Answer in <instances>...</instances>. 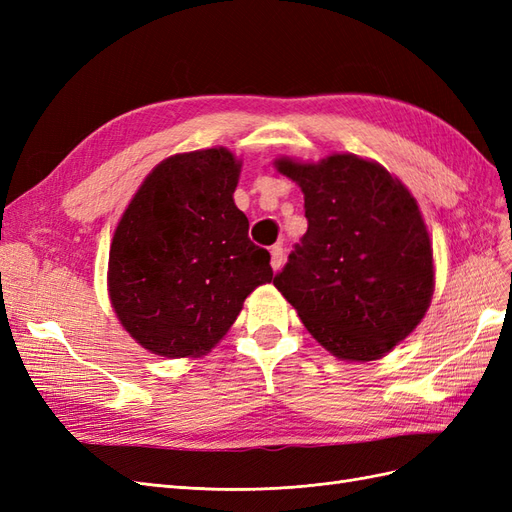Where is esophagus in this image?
<instances>
[{
  "instance_id": "esophagus-1",
  "label": "esophagus",
  "mask_w": 512,
  "mask_h": 512,
  "mask_svg": "<svg viewBox=\"0 0 512 512\" xmlns=\"http://www.w3.org/2000/svg\"><path fill=\"white\" fill-rule=\"evenodd\" d=\"M284 265V245L277 243L271 247V267L273 271H277Z\"/></svg>"
}]
</instances>
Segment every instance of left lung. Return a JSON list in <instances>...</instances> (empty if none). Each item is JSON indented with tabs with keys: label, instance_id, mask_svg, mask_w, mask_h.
I'll return each instance as SVG.
<instances>
[{
	"label": "left lung",
	"instance_id": "left-lung-1",
	"mask_svg": "<svg viewBox=\"0 0 512 512\" xmlns=\"http://www.w3.org/2000/svg\"><path fill=\"white\" fill-rule=\"evenodd\" d=\"M275 166L301 185L307 218L275 288L339 359H378L431 303L433 254L416 200L380 164L352 153Z\"/></svg>",
	"mask_w": 512,
	"mask_h": 512
}]
</instances>
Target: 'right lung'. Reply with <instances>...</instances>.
Segmentation results:
<instances>
[{"label": "right lung", "instance_id": "1", "mask_svg": "<svg viewBox=\"0 0 512 512\" xmlns=\"http://www.w3.org/2000/svg\"><path fill=\"white\" fill-rule=\"evenodd\" d=\"M228 149L179 153L134 194L108 256V292L126 331L153 354L200 356L273 280L271 256L247 237Z\"/></svg>", "mask_w": 512, "mask_h": 512}]
</instances>
